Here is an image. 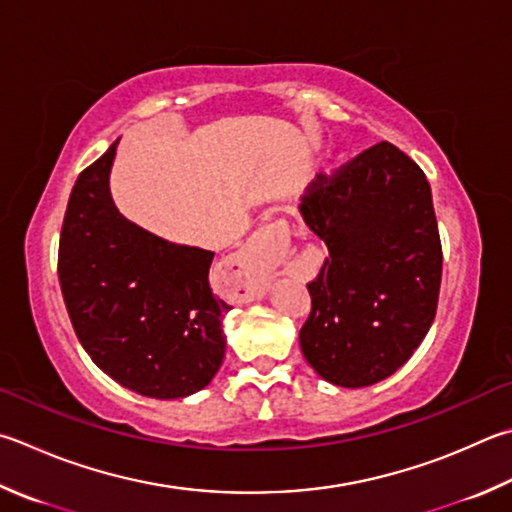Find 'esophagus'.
I'll list each match as a JSON object with an SVG mask.
<instances>
[{
    "label": "esophagus",
    "mask_w": 512,
    "mask_h": 512,
    "mask_svg": "<svg viewBox=\"0 0 512 512\" xmlns=\"http://www.w3.org/2000/svg\"><path fill=\"white\" fill-rule=\"evenodd\" d=\"M286 232H288L286 221H275V224L262 228V232H259V235L253 239V244L248 246L246 253H241L232 259V264L244 266V268L250 266L255 271V282H253V286H250L248 297H255V295H259V291H262V282H259V277H257V262L273 257L277 250H280V239L286 237ZM295 235H306V232H304V228H297Z\"/></svg>",
    "instance_id": "34e87169"
}]
</instances>
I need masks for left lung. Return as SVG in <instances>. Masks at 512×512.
Returning <instances> with one entry per match:
<instances>
[{
    "instance_id": "1",
    "label": "left lung",
    "mask_w": 512,
    "mask_h": 512,
    "mask_svg": "<svg viewBox=\"0 0 512 512\" xmlns=\"http://www.w3.org/2000/svg\"><path fill=\"white\" fill-rule=\"evenodd\" d=\"M300 212L329 248L306 284V362L338 387L385 380L412 358L439 304L443 250L430 183L383 141L315 176Z\"/></svg>"
}]
</instances>
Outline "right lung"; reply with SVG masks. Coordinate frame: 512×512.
Here are the masks:
<instances>
[{"mask_svg": "<svg viewBox=\"0 0 512 512\" xmlns=\"http://www.w3.org/2000/svg\"><path fill=\"white\" fill-rule=\"evenodd\" d=\"M116 145L71 190L58 250L62 297L80 345L107 376L150 398H185L224 362L221 320L232 306L212 295L215 253L120 215L109 192Z\"/></svg>", "mask_w": 512, "mask_h": 512, "instance_id": "obj_1", "label": "right lung"}]
</instances>
